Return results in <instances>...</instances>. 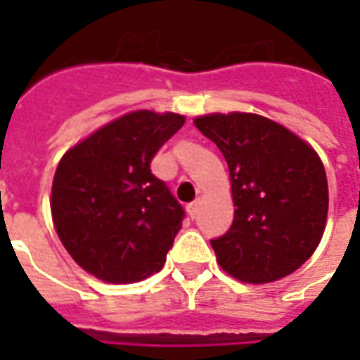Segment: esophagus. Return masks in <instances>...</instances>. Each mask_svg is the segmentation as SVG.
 Instances as JSON below:
<instances>
[{
    "label": "esophagus",
    "instance_id": "obj_1",
    "mask_svg": "<svg viewBox=\"0 0 360 360\" xmlns=\"http://www.w3.org/2000/svg\"><path fill=\"white\" fill-rule=\"evenodd\" d=\"M198 210H200V200H195V202H191L187 206L188 216H191V218H193V219H195L196 216H198Z\"/></svg>",
    "mask_w": 360,
    "mask_h": 360
}]
</instances>
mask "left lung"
<instances>
[{"instance_id":"left-lung-1","label":"left lung","mask_w":360,"mask_h":360,"mask_svg":"<svg viewBox=\"0 0 360 360\" xmlns=\"http://www.w3.org/2000/svg\"><path fill=\"white\" fill-rule=\"evenodd\" d=\"M226 158L233 224L214 239L219 266L245 283H271L316 250L328 218V179L316 150L268 117L245 111L195 117Z\"/></svg>"}]
</instances>
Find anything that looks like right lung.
Returning a JSON list of instances; mask_svg holds the SVG:
<instances>
[{"label":"right lung","instance_id":"obj_1","mask_svg":"<svg viewBox=\"0 0 360 360\" xmlns=\"http://www.w3.org/2000/svg\"><path fill=\"white\" fill-rule=\"evenodd\" d=\"M185 115L129 111L79 141L59 160L51 219L82 270L108 283H134L164 268L183 208L150 162Z\"/></svg>","mask_w":360,"mask_h":360}]
</instances>
